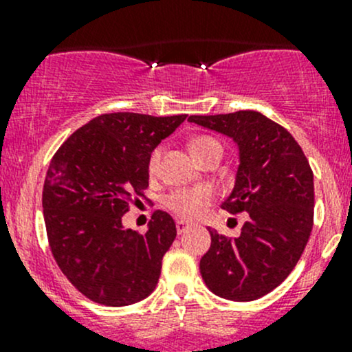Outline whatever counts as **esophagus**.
Here are the masks:
<instances>
[{
	"instance_id": "34e87169",
	"label": "esophagus",
	"mask_w": 352,
	"mask_h": 352,
	"mask_svg": "<svg viewBox=\"0 0 352 352\" xmlns=\"http://www.w3.org/2000/svg\"><path fill=\"white\" fill-rule=\"evenodd\" d=\"M175 226H177V233H179V235H182V233H186L187 230L190 228V225L187 221H182V219H179V221L175 223Z\"/></svg>"
}]
</instances>
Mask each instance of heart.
<instances>
[{
    "label": "heart",
    "instance_id": "b5f03b06",
    "mask_svg": "<svg viewBox=\"0 0 352 352\" xmlns=\"http://www.w3.org/2000/svg\"><path fill=\"white\" fill-rule=\"evenodd\" d=\"M216 146H219V143L216 140L208 136H199L190 143V151L196 156L199 153H202V151L209 150V148ZM160 162H162V148H156L150 156V162H148V170H150L151 175H156V173H158ZM209 202H211V192H209L208 189L177 190V192H173L172 196L166 199V206H168L175 214H179L180 218L186 219L199 218V216L206 211Z\"/></svg>",
    "mask_w": 352,
    "mask_h": 352
}]
</instances>
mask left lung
I'll list each match as a JSON object with an SVG mask.
<instances>
[{
    "label": "left lung",
    "mask_w": 352,
    "mask_h": 352,
    "mask_svg": "<svg viewBox=\"0 0 352 352\" xmlns=\"http://www.w3.org/2000/svg\"><path fill=\"white\" fill-rule=\"evenodd\" d=\"M189 122L236 144L235 186L221 208L248 214L233 240L209 228L211 247L199 264L201 276L216 296L257 300L285 281L307 247L314 226V172L294 138L261 112L190 116Z\"/></svg>",
    "instance_id": "1"
}]
</instances>
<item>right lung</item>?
Returning a JSON list of instances; mask_svg holds the SVG:
<instances>
[{"label": "right lung", "instance_id": "add662e5", "mask_svg": "<svg viewBox=\"0 0 352 352\" xmlns=\"http://www.w3.org/2000/svg\"><path fill=\"white\" fill-rule=\"evenodd\" d=\"M186 117L104 113L74 131L49 165L42 192L49 245L63 274L95 303L126 307L158 285L175 221L156 211L140 235L124 228L122 216L148 189L153 150Z\"/></svg>", "mask_w": 352, "mask_h": 352}]
</instances>
